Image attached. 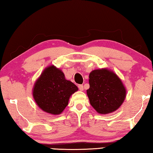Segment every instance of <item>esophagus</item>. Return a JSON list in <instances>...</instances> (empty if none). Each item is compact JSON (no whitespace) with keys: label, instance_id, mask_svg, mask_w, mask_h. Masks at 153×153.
<instances>
[{"label":"esophagus","instance_id":"34e87169","mask_svg":"<svg viewBox=\"0 0 153 153\" xmlns=\"http://www.w3.org/2000/svg\"><path fill=\"white\" fill-rule=\"evenodd\" d=\"M79 90L80 91H83V89H84V88H83V85H79Z\"/></svg>","mask_w":153,"mask_h":153}]
</instances>
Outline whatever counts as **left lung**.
<instances>
[{"mask_svg":"<svg viewBox=\"0 0 153 153\" xmlns=\"http://www.w3.org/2000/svg\"><path fill=\"white\" fill-rule=\"evenodd\" d=\"M89 82L90 87L87 94L97 113L111 114L124 103L126 89L114 71L105 68L93 70L89 74Z\"/></svg>","mask_w":153,"mask_h":153,"instance_id":"left-lung-1","label":"left lung"}]
</instances>
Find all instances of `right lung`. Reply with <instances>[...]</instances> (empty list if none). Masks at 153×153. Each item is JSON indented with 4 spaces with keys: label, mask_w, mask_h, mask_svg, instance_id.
<instances>
[{
    "label": "right lung",
    "mask_w": 153,
    "mask_h": 153,
    "mask_svg": "<svg viewBox=\"0 0 153 153\" xmlns=\"http://www.w3.org/2000/svg\"><path fill=\"white\" fill-rule=\"evenodd\" d=\"M77 91L78 87L65 79L60 69L51 65L46 67L36 80L32 95L42 110L59 115L68 105L71 96Z\"/></svg>",
    "instance_id": "add662e5"
}]
</instances>
